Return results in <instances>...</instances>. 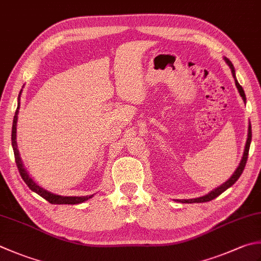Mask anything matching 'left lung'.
<instances>
[{
	"instance_id": "obj_1",
	"label": "left lung",
	"mask_w": 261,
	"mask_h": 261,
	"mask_svg": "<svg viewBox=\"0 0 261 261\" xmlns=\"http://www.w3.org/2000/svg\"><path fill=\"white\" fill-rule=\"evenodd\" d=\"M224 60H225V62L229 65V68H231V71H232V74L234 76V80H236V85L238 87L239 89V93L240 95H241V97L243 98V100L246 101V94H244L243 91V88L241 86H240V84L238 83V80L236 78V71H234V66L232 64L231 61H229L227 58H224ZM251 136H252V132H251V124H249V129H248V139H247V142H246V148H244V152H243V157L241 160V163H240L239 167L236 170V172H234V174L228 178V181H226L224 185H222L221 187H218L217 189H215V190H213L211 193H208V195L203 196V197H200V198H196V199H188V200H178L181 202H185V203H193V202H207V201H211L213 200V199L217 198L221 193H223L224 191L226 190V189H228L229 187H232L234 183H236L238 181V178L240 177V175L242 174V172L244 170V167H246V164H247V160H248V155H249V148H250V144H251Z\"/></svg>"
}]
</instances>
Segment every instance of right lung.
I'll return each mask as SVG.
<instances>
[{"instance_id": "add662e5", "label": "right lung", "mask_w": 261, "mask_h": 261, "mask_svg": "<svg viewBox=\"0 0 261 261\" xmlns=\"http://www.w3.org/2000/svg\"><path fill=\"white\" fill-rule=\"evenodd\" d=\"M21 93V91H20ZM20 97V95H19ZM19 105L18 109L15 111V114L13 117V124H12V135H11V140H12V147H13V152H14V160H15V164H17V167L19 170L20 175H21L22 180L24 181L25 185L29 187V189H32L33 191H35L36 193H38L40 197H43L44 199H46L48 202L50 203H55V205H74V203H80L84 202L86 200H88L91 196H86V197H63V196H58L54 195V193H50L48 191L44 190L43 188H40L39 186L36 185V183L33 181V178H30V176L28 175L27 171L24 170V167L22 165L21 158H20L18 148H17V141H15V137H17V121H18V113H19Z\"/></svg>"}]
</instances>
